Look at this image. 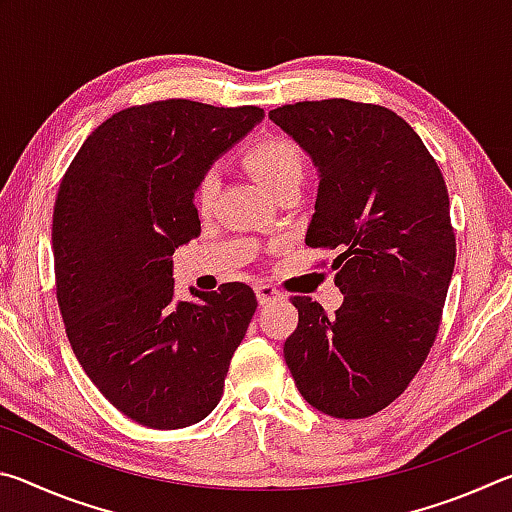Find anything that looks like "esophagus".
<instances>
[{"label": "esophagus", "mask_w": 512, "mask_h": 512, "mask_svg": "<svg viewBox=\"0 0 512 512\" xmlns=\"http://www.w3.org/2000/svg\"><path fill=\"white\" fill-rule=\"evenodd\" d=\"M255 293H257L259 305H266V302H271V300H280V298H282V291H280V289H275L273 284H257V287H255Z\"/></svg>", "instance_id": "1"}]
</instances>
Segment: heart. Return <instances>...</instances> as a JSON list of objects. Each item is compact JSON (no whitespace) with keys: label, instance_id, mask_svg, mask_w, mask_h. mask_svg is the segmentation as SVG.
<instances>
[{"label":"heart","instance_id":"obj_1","mask_svg":"<svg viewBox=\"0 0 512 512\" xmlns=\"http://www.w3.org/2000/svg\"><path fill=\"white\" fill-rule=\"evenodd\" d=\"M244 162L273 196L289 192V189H300L302 178H305V155L289 137H264V140L248 146ZM219 187L221 180L216 171H205L198 178L194 187V205L198 207V212L207 214L212 210Z\"/></svg>","mask_w":512,"mask_h":512}]
</instances>
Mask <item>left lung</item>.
Listing matches in <instances>:
<instances>
[{"label":"left lung","instance_id":"1","mask_svg":"<svg viewBox=\"0 0 512 512\" xmlns=\"http://www.w3.org/2000/svg\"><path fill=\"white\" fill-rule=\"evenodd\" d=\"M268 119L318 169L305 241L336 250L343 293L332 318L291 298L298 327L284 361L314 409L368 418L406 391L438 334L456 262L443 173L400 115L372 103L302 101Z\"/></svg>","mask_w":512,"mask_h":512}]
</instances>
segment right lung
I'll return each instance as SVG.
<instances>
[{
    "label": "right lung",
    "instance_id": "right-lung-1",
    "mask_svg": "<svg viewBox=\"0 0 512 512\" xmlns=\"http://www.w3.org/2000/svg\"><path fill=\"white\" fill-rule=\"evenodd\" d=\"M264 119L187 99L119 110L60 183L51 244L76 359L137 424L183 429L214 411L257 309L244 282L173 298V250L201 235L194 187Z\"/></svg>",
    "mask_w": 512,
    "mask_h": 512
}]
</instances>
